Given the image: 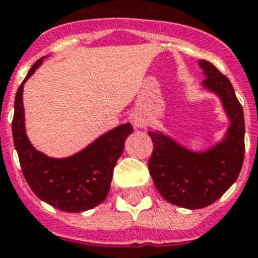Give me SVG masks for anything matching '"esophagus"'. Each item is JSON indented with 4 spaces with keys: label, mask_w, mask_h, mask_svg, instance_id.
<instances>
[{
    "label": "esophagus",
    "mask_w": 258,
    "mask_h": 258,
    "mask_svg": "<svg viewBox=\"0 0 258 258\" xmlns=\"http://www.w3.org/2000/svg\"><path fill=\"white\" fill-rule=\"evenodd\" d=\"M133 122H135V126H137V127L147 126V119L144 118L143 115H136L135 119H133Z\"/></svg>",
    "instance_id": "obj_1"
}]
</instances>
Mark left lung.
I'll use <instances>...</instances> for the list:
<instances>
[{
    "label": "left lung",
    "instance_id": "8db88e82",
    "mask_svg": "<svg viewBox=\"0 0 258 258\" xmlns=\"http://www.w3.org/2000/svg\"><path fill=\"white\" fill-rule=\"evenodd\" d=\"M206 89L222 101L230 119L225 139L205 152L184 148L161 132H148L153 152L148 167L165 201L184 209H203L222 197L237 180L245 155V119L230 81L214 64L199 60Z\"/></svg>",
    "mask_w": 258,
    "mask_h": 258
}]
</instances>
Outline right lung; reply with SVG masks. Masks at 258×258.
Segmentation results:
<instances>
[{
	"mask_svg": "<svg viewBox=\"0 0 258 258\" xmlns=\"http://www.w3.org/2000/svg\"><path fill=\"white\" fill-rule=\"evenodd\" d=\"M39 59L17 90L12 132L24 177L36 197L67 213L90 210L105 201L110 189L113 169L132 132L123 123L98 137L89 147L64 159L48 157L33 148L25 133L23 89L27 79L43 63Z\"/></svg>",
	"mask_w": 258,
	"mask_h": 258,
	"instance_id": "1",
	"label": "right lung"
}]
</instances>
